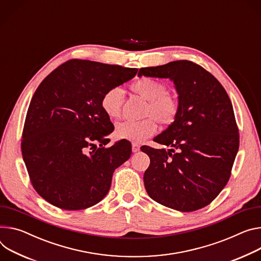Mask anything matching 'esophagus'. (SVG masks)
<instances>
[{
    "label": "esophagus",
    "instance_id": "obj_1",
    "mask_svg": "<svg viewBox=\"0 0 261 261\" xmlns=\"http://www.w3.org/2000/svg\"><path fill=\"white\" fill-rule=\"evenodd\" d=\"M139 149H140V146H139V145H137V144H135V143L132 144V152H133V153L138 152Z\"/></svg>",
    "mask_w": 261,
    "mask_h": 261
}]
</instances>
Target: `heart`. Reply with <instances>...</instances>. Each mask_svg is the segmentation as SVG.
Instances as JSON below:
<instances>
[{
	"label": "heart",
	"mask_w": 261,
	"mask_h": 261,
	"mask_svg": "<svg viewBox=\"0 0 261 261\" xmlns=\"http://www.w3.org/2000/svg\"><path fill=\"white\" fill-rule=\"evenodd\" d=\"M130 89L140 98L148 101L144 116L148 117L141 122H122L115 127V135L120 139L133 143H141L157 132V124L169 126L174 123L180 110L178 99L168 91V87L159 80L144 77L137 79L130 85ZM123 101V90L113 87L104 92L101 99V108L111 118L120 117ZM155 119L154 120L153 118Z\"/></svg>",
	"instance_id": "obj_1"
}]
</instances>
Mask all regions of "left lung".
Returning <instances> with one entry per match:
<instances>
[{
	"mask_svg": "<svg viewBox=\"0 0 261 261\" xmlns=\"http://www.w3.org/2000/svg\"><path fill=\"white\" fill-rule=\"evenodd\" d=\"M143 75L173 80L180 105L174 123L154 138L171 149L140 148L150 157L144 175L146 191L172 209H201L228 183L240 147L229 96L215 76L189 60L141 67L138 76Z\"/></svg>",
	"mask_w": 261,
	"mask_h": 261,
	"instance_id": "8db88e82",
	"label": "left lung"
}]
</instances>
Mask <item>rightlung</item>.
I'll list each match as a JSON object with an SVG mask.
<instances>
[{
	"instance_id": "add662e5",
	"label": "right lung",
	"mask_w": 261,
	"mask_h": 261,
	"mask_svg": "<svg viewBox=\"0 0 261 261\" xmlns=\"http://www.w3.org/2000/svg\"><path fill=\"white\" fill-rule=\"evenodd\" d=\"M137 70L70 59L39 84L27 111L20 149L31 184L46 202L81 210L107 195L113 172L132 150L126 139L103 147L114 127L101 99Z\"/></svg>"
}]
</instances>
